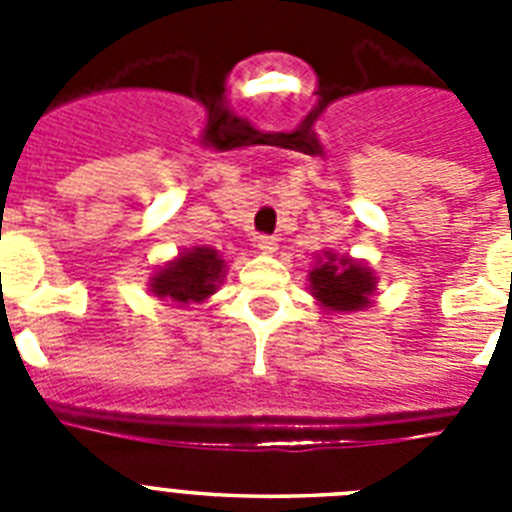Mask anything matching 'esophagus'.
Masks as SVG:
<instances>
[{"instance_id":"1","label":"esophagus","mask_w":512,"mask_h":512,"mask_svg":"<svg viewBox=\"0 0 512 512\" xmlns=\"http://www.w3.org/2000/svg\"><path fill=\"white\" fill-rule=\"evenodd\" d=\"M277 238L274 235H256V248H259L261 253H274L277 251Z\"/></svg>"}]
</instances>
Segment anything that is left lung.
Returning <instances> with one entry per match:
<instances>
[{"mask_svg":"<svg viewBox=\"0 0 512 512\" xmlns=\"http://www.w3.org/2000/svg\"><path fill=\"white\" fill-rule=\"evenodd\" d=\"M307 279H310L312 297L333 312L364 310L372 305V295L377 289V277L369 266L330 251L318 259Z\"/></svg>","mask_w":512,"mask_h":512,"instance_id":"1","label":"left lung"}]
</instances>
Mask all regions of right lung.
<instances>
[{"label": "right lung", "mask_w": 512, "mask_h": 512, "mask_svg": "<svg viewBox=\"0 0 512 512\" xmlns=\"http://www.w3.org/2000/svg\"><path fill=\"white\" fill-rule=\"evenodd\" d=\"M225 277V261L215 248L194 246L179 253L174 261L156 271L151 277V292L161 300H171L176 305L205 302L215 295L217 284Z\"/></svg>", "instance_id": "1"}]
</instances>
